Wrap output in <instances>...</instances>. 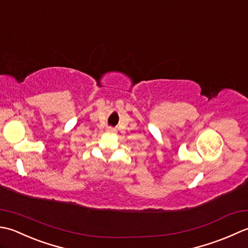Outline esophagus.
I'll return each instance as SVG.
<instances>
[{
    "mask_svg": "<svg viewBox=\"0 0 248 248\" xmlns=\"http://www.w3.org/2000/svg\"><path fill=\"white\" fill-rule=\"evenodd\" d=\"M106 131H107L108 134H115V133H117V130H115V129L112 128V127H108L107 129H106Z\"/></svg>",
    "mask_w": 248,
    "mask_h": 248,
    "instance_id": "34e87169",
    "label": "esophagus"
}]
</instances>
